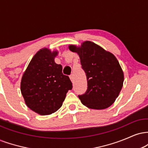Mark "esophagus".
Returning a JSON list of instances; mask_svg holds the SVG:
<instances>
[{
	"mask_svg": "<svg viewBox=\"0 0 148 148\" xmlns=\"http://www.w3.org/2000/svg\"><path fill=\"white\" fill-rule=\"evenodd\" d=\"M69 78H70L71 81H74V76H73V74H71V75H70V76H69Z\"/></svg>",
	"mask_w": 148,
	"mask_h": 148,
	"instance_id": "esophagus-1",
	"label": "esophagus"
}]
</instances>
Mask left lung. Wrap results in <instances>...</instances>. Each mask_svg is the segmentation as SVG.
<instances>
[{
  "mask_svg": "<svg viewBox=\"0 0 148 148\" xmlns=\"http://www.w3.org/2000/svg\"><path fill=\"white\" fill-rule=\"evenodd\" d=\"M69 49L79 54L87 79L86 92L79 95L81 103L93 109L109 107L118 97L124 81L123 72L116 58L89 41L81 47L70 45Z\"/></svg>",
  "mask_w": 148,
  "mask_h": 148,
  "instance_id": "obj_1",
  "label": "left lung"
}]
</instances>
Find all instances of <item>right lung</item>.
Listing matches in <instances>:
<instances>
[{"mask_svg":"<svg viewBox=\"0 0 148 148\" xmlns=\"http://www.w3.org/2000/svg\"><path fill=\"white\" fill-rule=\"evenodd\" d=\"M58 52L47 49L34 56L22 76L21 91L28 108L40 115H49L58 110L66 94L72 89L62 67L54 62Z\"/></svg>","mask_w":148,"mask_h":148,"instance_id":"right-lung-1","label":"right lung"}]
</instances>
